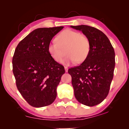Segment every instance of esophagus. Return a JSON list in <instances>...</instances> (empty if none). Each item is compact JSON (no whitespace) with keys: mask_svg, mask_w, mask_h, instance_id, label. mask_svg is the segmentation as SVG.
Segmentation results:
<instances>
[{"mask_svg":"<svg viewBox=\"0 0 129 129\" xmlns=\"http://www.w3.org/2000/svg\"><path fill=\"white\" fill-rule=\"evenodd\" d=\"M64 69H65V72H68V67L65 66L64 67Z\"/></svg>","mask_w":129,"mask_h":129,"instance_id":"obj_1","label":"esophagus"}]
</instances>
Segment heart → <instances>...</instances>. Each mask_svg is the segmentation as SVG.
I'll use <instances>...</instances> for the list:
<instances>
[{"mask_svg": "<svg viewBox=\"0 0 129 129\" xmlns=\"http://www.w3.org/2000/svg\"><path fill=\"white\" fill-rule=\"evenodd\" d=\"M55 41L49 44L47 52L56 62H61L64 55L63 49H66L68 54L63 60L64 64L69 65L77 61L85 60L90 51V42L85 35L78 31L66 29L56 36Z\"/></svg>", "mask_w": 129, "mask_h": 129, "instance_id": "heart-1", "label": "heart"}]
</instances>
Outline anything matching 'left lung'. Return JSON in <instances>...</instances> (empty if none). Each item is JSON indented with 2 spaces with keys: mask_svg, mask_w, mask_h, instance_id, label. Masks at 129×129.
Segmentation results:
<instances>
[{
  "mask_svg": "<svg viewBox=\"0 0 129 129\" xmlns=\"http://www.w3.org/2000/svg\"><path fill=\"white\" fill-rule=\"evenodd\" d=\"M70 27L82 31L90 42L85 60L68 70L75 98L83 105L94 106L108 95L113 77L115 53L108 38L100 30L87 25Z\"/></svg>",
  "mask_w": 129,
  "mask_h": 129,
  "instance_id": "1",
  "label": "left lung"
}]
</instances>
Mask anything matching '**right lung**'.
Wrapping results in <instances>:
<instances>
[{
    "label": "right lung",
    "instance_id": "right-lung-1",
    "mask_svg": "<svg viewBox=\"0 0 129 129\" xmlns=\"http://www.w3.org/2000/svg\"><path fill=\"white\" fill-rule=\"evenodd\" d=\"M63 28L35 29L21 40L15 49L12 64L17 88L33 107L50 105L57 96L56 89L65 70L51 57L47 46Z\"/></svg>",
    "mask_w": 129,
    "mask_h": 129
}]
</instances>
